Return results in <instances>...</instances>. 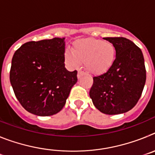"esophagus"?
<instances>
[{
    "label": "esophagus",
    "instance_id": "1",
    "mask_svg": "<svg viewBox=\"0 0 155 155\" xmlns=\"http://www.w3.org/2000/svg\"><path fill=\"white\" fill-rule=\"evenodd\" d=\"M84 74V71H78V78H81L83 75Z\"/></svg>",
    "mask_w": 155,
    "mask_h": 155
}]
</instances>
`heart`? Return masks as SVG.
Returning <instances> with one entry per match:
<instances>
[{"label": "heart", "instance_id": "1", "mask_svg": "<svg viewBox=\"0 0 155 155\" xmlns=\"http://www.w3.org/2000/svg\"><path fill=\"white\" fill-rule=\"evenodd\" d=\"M116 50L109 41L100 39H81L74 42L72 52H65L64 57L73 67L85 64V68L93 74H102L107 72L115 62Z\"/></svg>", "mask_w": 155, "mask_h": 155}]
</instances>
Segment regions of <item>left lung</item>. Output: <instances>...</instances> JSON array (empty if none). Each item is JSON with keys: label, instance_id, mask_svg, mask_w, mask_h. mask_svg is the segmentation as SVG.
Wrapping results in <instances>:
<instances>
[{"label": "left lung", "instance_id": "obj_1", "mask_svg": "<svg viewBox=\"0 0 155 155\" xmlns=\"http://www.w3.org/2000/svg\"><path fill=\"white\" fill-rule=\"evenodd\" d=\"M113 42L116 57L113 67L93 78L89 91L94 105L107 115L128 112L137 103L146 81V69L141 50L124 37H107Z\"/></svg>", "mask_w": 155, "mask_h": 155}]
</instances>
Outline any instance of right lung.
Returning a JSON list of instances; mask_svg holds the SVG:
<instances>
[{"mask_svg": "<svg viewBox=\"0 0 155 155\" xmlns=\"http://www.w3.org/2000/svg\"><path fill=\"white\" fill-rule=\"evenodd\" d=\"M64 38L25 42L14 54L10 81L22 107L39 116H53L66 103L78 71L64 66Z\"/></svg>", "mask_w": 155, "mask_h": 155, "instance_id": "1", "label": "right lung"}]
</instances>
